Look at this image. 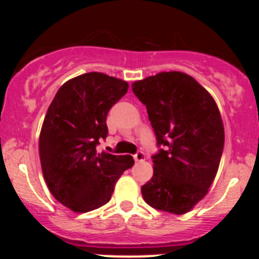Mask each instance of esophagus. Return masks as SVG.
<instances>
[{
    "label": "esophagus",
    "instance_id": "esophagus-1",
    "mask_svg": "<svg viewBox=\"0 0 259 259\" xmlns=\"http://www.w3.org/2000/svg\"><path fill=\"white\" fill-rule=\"evenodd\" d=\"M134 158H135V161H136V162L144 161V159H145V153L141 152V150H139V152H137L136 154L134 155Z\"/></svg>",
    "mask_w": 259,
    "mask_h": 259
}]
</instances>
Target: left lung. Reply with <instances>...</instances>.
<instances>
[{
	"label": "left lung",
	"mask_w": 259,
	"mask_h": 259,
	"mask_svg": "<svg viewBox=\"0 0 259 259\" xmlns=\"http://www.w3.org/2000/svg\"><path fill=\"white\" fill-rule=\"evenodd\" d=\"M146 106L158 146L153 178L141 187L148 205L182 215L209 191L224 146L219 109L206 89L180 71L159 72L132 83Z\"/></svg>",
	"instance_id": "left-lung-1"
}]
</instances>
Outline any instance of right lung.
Segmentation results:
<instances>
[{"instance_id": "obj_1", "label": "right lung", "mask_w": 259, "mask_h": 259, "mask_svg": "<svg viewBox=\"0 0 259 259\" xmlns=\"http://www.w3.org/2000/svg\"><path fill=\"white\" fill-rule=\"evenodd\" d=\"M127 91L124 80L88 72L66 81L48 109L38 140L41 168L50 193L72 211L104 206L134 166L131 155L97 152L107 136V113Z\"/></svg>"}]
</instances>
